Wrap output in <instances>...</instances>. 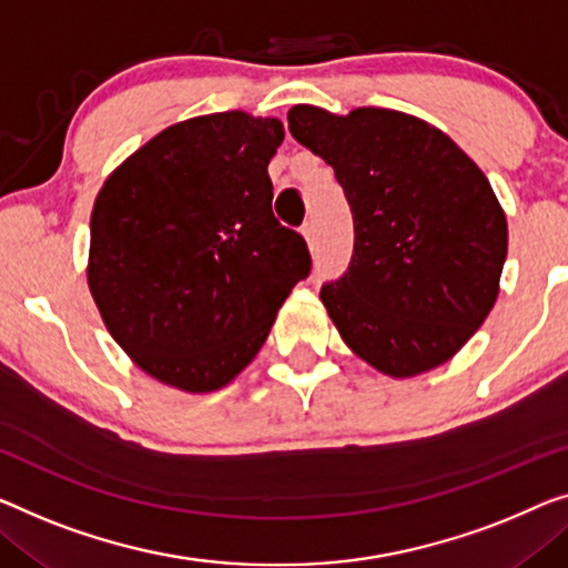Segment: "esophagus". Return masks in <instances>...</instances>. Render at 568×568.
Returning a JSON list of instances; mask_svg holds the SVG:
<instances>
[{
    "label": "esophagus",
    "instance_id": "obj_1",
    "mask_svg": "<svg viewBox=\"0 0 568 568\" xmlns=\"http://www.w3.org/2000/svg\"><path fill=\"white\" fill-rule=\"evenodd\" d=\"M303 240L308 242V247H313V244H316V240H318L316 224H313V222H306V224H303Z\"/></svg>",
    "mask_w": 568,
    "mask_h": 568
}]
</instances>
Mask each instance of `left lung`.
Listing matches in <instances>:
<instances>
[{
    "label": "left lung",
    "mask_w": 568,
    "mask_h": 568,
    "mask_svg": "<svg viewBox=\"0 0 568 568\" xmlns=\"http://www.w3.org/2000/svg\"><path fill=\"white\" fill-rule=\"evenodd\" d=\"M287 130L334 168L354 255L321 301L344 344L387 377L442 367L500 293L507 219L487 175L438 126L395 109L287 112Z\"/></svg>",
    "instance_id": "1"
}]
</instances>
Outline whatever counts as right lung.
<instances>
[{"label":"right lung","mask_w":568,"mask_h":568,"mask_svg":"<svg viewBox=\"0 0 568 568\" xmlns=\"http://www.w3.org/2000/svg\"><path fill=\"white\" fill-rule=\"evenodd\" d=\"M275 116L216 112L165 126L116 165L91 211L87 281L106 332L175 390H222L257 357L303 236L273 216Z\"/></svg>","instance_id":"obj_1"}]
</instances>
